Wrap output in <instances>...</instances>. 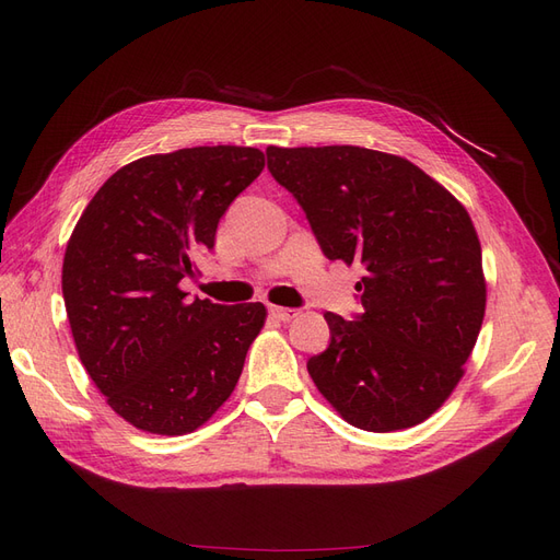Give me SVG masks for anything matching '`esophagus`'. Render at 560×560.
<instances>
[{"mask_svg": "<svg viewBox=\"0 0 560 560\" xmlns=\"http://www.w3.org/2000/svg\"><path fill=\"white\" fill-rule=\"evenodd\" d=\"M268 313L273 315L276 319H282V322H290V319H294V317L299 315V311H294V308H282V306H270Z\"/></svg>", "mask_w": 560, "mask_h": 560, "instance_id": "34e87169", "label": "esophagus"}]
</instances>
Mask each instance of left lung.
I'll return each mask as SVG.
<instances>
[{
  "label": "left lung",
  "mask_w": 560,
  "mask_h": 560,
  "mask_svg": "<svg viewBox=\"0 0 560 560\" xmlns=\"http://www.w3.org/2000/svg\"><path fill=\"white\" fill-rule=\"evenodd\" d=\"M268 171L306 212L327 259L362 264V313H325L317 389L366 432L413 428L442 406L486 311L481 245L467 210L411 161L383 151L268 147Z\"/></svg>",
  "instance_id": "left-lung-1"
}]
</instances>
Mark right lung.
Instances as JSON below:
<instances>
[{
  "label": "right lung",
  "mask_w": 560,
  "mask_h": 560,
  "mask_svg": "<svg viewBox=\"0 0 560 560\" xmlns=\"http://www.w3.org/2000/svg\"><path fill=\"white\" fill-rule=\"evenodd\" d=\"M264 165L259 149L231 144L144 156L100 186L74 226L67 319L89 376L138 430L194 432L241 378L264 303L189 299L179 282Z\"/></svg>",
  "instance_id": "1"
}]
</instances>
